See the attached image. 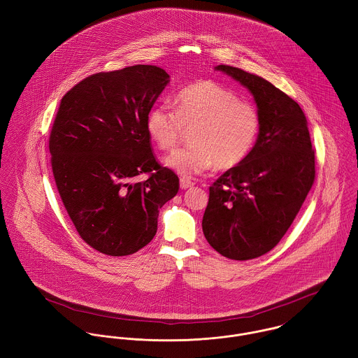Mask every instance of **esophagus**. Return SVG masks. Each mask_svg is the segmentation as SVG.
Masks as SVG:
<instances>
[{"instance_id": "esophagus-1", "label": "esophagus", "mask_w": 358, "mask_h": 358, "mask_svg": "<svg viewBox=\"0 0 358 358\" xmlns=\"http://www.w3.org/2000/svg\"><path fill=\"white\" fill-rule=\"evenodd\" d=\"M192 186H194V183H193L189 178H182V179H180V189H182V190H186V189H189V187H192Z\"/></svg>"}]
</instances>
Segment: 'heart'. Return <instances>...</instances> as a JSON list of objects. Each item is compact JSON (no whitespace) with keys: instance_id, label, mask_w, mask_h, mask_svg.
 Instances as JSON below:
<instances>
[{"instance_id":"obj_1","label":"heart","mask_w":358,"mask_h":358,"mask_svg":"<svg viewBox=\"0 0 358 358\" xmlns=\"http://www.w3.org/2000/svg\"><path fill=\"white\" fill-rule=\"evenodd\" d=\"M175 110L157 104L146 115V131L155 146L171 150L185 128L187 148L169 154L164 164L182 176H194L216 165L230 169L251 153L260 128L255 107L212 80H197L175 96Z\"/></svg>"}]
</instances>
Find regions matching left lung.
<instances>
[{"mask_svg":"<svg viewBox=\"0 0 358 358\" xmlns=\"http://www.w3.org/2000/svg\"><path fill=\"white\" fill-rule=\"evenodd\" d=\"M215 70L251 92L260 128L247 158L209 187L203 231L220 255L248 260L271 251L292 224L314 182V150L306 115L294 99L238 67Z\"/></svg>","mask_w":358,"mask_h":358,"instance_id":"1","label":"left lung"}]
</instances>
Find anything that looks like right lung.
<instances>
[{
	"mask_svg": "<svg viewBox=\"0 0 358 358\" xmlns=\"http://www.w3.org/2000/svg\"><path fill=\"white\" fill-rule=\"evenodd\" d=\"M169 84L157 66L87 77L62 99L50 136L52 171L81 238L104 255L138 252L157 233L158 212L179 178L154 158L146 115ZM149 173L145 182L138 174Z\"/></svg>",
	"mask_w": 358,
	"mask_h": 358,
	"instance_id": "obj_1",
	"label": "right lung"
}]
</instances>
